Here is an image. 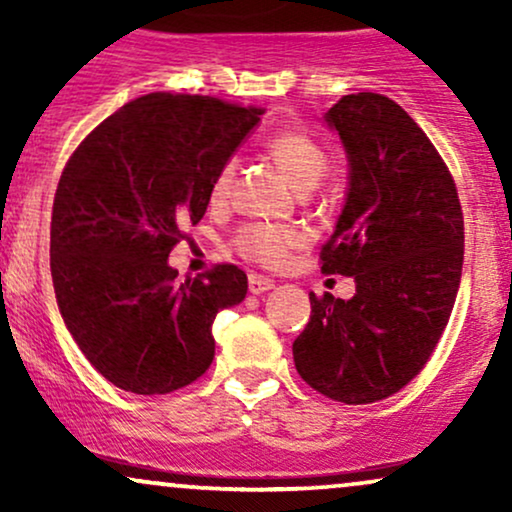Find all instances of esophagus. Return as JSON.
<instances>
[{"instance_id": "esophagus-1", "label": "esophagus", "mask_w": 512, "mask_h": 512, "mask_svg": "<svg viewBox=\"0 0 512 512\" xmlns=\"http://www.w3.org/2000/svg\"><path fill=\"white\" fill-rule=\"evenodd\" d=\"M248 289H250V293H255V296H257V293L274 289V281L267 279V276H262V274H250L248 276Z\"/></svg>"}]
</instances>
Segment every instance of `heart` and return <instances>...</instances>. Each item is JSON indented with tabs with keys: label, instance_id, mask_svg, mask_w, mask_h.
I'll return each mask as SVG.
<instances>
[{
	"label": "heart",
	"instance_id": "1",
	"mask_svg": "<svg viewBox=\"0 0 512 512\" xmlns=\"http://www.w3.org/2000/svg\"><path fill=\"white\" fill-rule=\"evenodd\" d=\"M267 151L298 190H313L330 168L325 149L310 134L298 132V129H284V132L274 134L267 142ZM233 178H236V158H226L214 173V180H211V202H226L228 195H231ZM301 243L303 233L296 226L269 221L245 223L233 238V245H236L240 255L257 264H264V267H279L289 257V252Z\"/></svg>",
	"mask_w": 512,
	"mask_h": 512
}]
</instances>
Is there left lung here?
<instances>
[{"label": "left lung", "mask_w": 512, "mask_h": 512, "mask_svg": "<svg viewBox=\"0 0 512 512\" xmlns=\"http://www.w3.org/2000/svg\"><path fill=\"white\" fill-rule=\"evenodd\" d=\"M327 122L351 170L320 264L354 276L356 293L349 301L310 293L293 361L320 395L370 404L411 383L443 337L460 289L464 219L448 166L402 105L351 93Z\"/></svg>", "instance_id": "left-lung-1"}]
</instances>
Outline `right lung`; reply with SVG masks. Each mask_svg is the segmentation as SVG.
<instances>
[{
	"mask_svg": "<svg viewBox=\"0 0 512 512\" xmlns=\"http://www.w3.org/2000/svg\"><path fill=\"white\" fill-rule=\"evenodd\" d=\"M262 113L149 93L69 156L52 204V284L74 342L120 390L168 395L214 361V317L243 301L248 276L214 264L178 281L168 255L204 216L214 173Z\"/></svg>",
	"mask_w": 512,
	"mask_h": 512,
	"instance_id": "add662e5",
	"label": "right lung"
}]
</instances>
